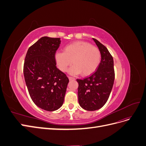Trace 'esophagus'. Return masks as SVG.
I'll list each match as a JSON object with an SVG mask.
<instances>
[{
  "label": "esophagus",
  "instance_id": "esophagus-1",
  "mask_svg": "<svg viewBox=\"0 0 146 146\" xmlns=\"http://www.w3.org/2000/svg\"><path fill=\"white\" fill-rule=\"evenodd\" d=\"M68 78H69V80L70 81H72V80H75V78L72 77H68Z\"/></svg>",
  "mask_w": 146,
  "mask_h": 146
}]
</instances>
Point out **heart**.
I'll list each match as a JSON object with an SVG mask.
<instances>
[{
    "instance_id": "b5f03b06",
    "label": "heart",
    "mask_w": 146,
    "mask_h": 146,
    "mask_svg": "<svg viewBox=\"0 0 146 146\" xmlns=\"http://www.w3.org/2000/svg\"><path fill=\"white\" fill-rule=\"evenodd\" d=\"M55 61L58 68L66 72L69 66L74 65L69 70V74L89 76L98 68L101 60L98 48L85 41H76L66 46L63 52L56 53Z\"/></svg>"
}]
</instances>
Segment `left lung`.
I'll list each match as a JSON object with an SVG mask.
<instances>
[{"instance_id":"8db88e82","label":"left lung","mask_w":146,"mask_h":146,"mask_svg":"<svg viewBox=\"0 0 146 146\" xmlns=\"http://www.w3.org/2000/svg\"><path fill=\"white\" fill-rule=\"evenodd\" d=\"M101 54L98 70L91 76L80 80L78 83V98L80 107L87 111L101 108L107 102L114 80L113 58L107 48L98 40L92 38Z\"/></svg>"}]
</instances>
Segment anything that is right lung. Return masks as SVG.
I'll return each mask as SVG.
<instances>
[{
  "mask_svg": "<svg viewBox=\"0 0 146 146\" xmlns=\"http://www.w3.org/2000/svg\"><path fill=\"white\" fill-rule=\"evenodd\" d=\"M60 43V38H41L29 47L24 61V76L30 98L48 111L63 105L69 81L56 66L55 54Z\"/></svg>",
  "mask_w": 146,
  "mask_h": 146,
  "instance_id": "1",
  "label": "right lung"
}]
</instances>
